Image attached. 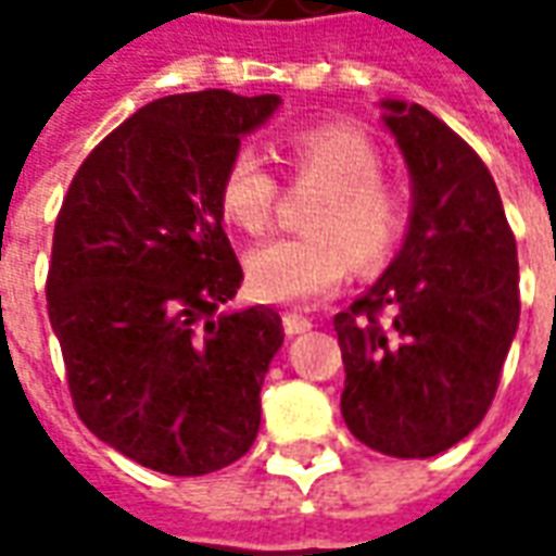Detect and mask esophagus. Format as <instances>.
<instances>
[{
    "label": "esophagus",
    "instance_id": "esophagus-1",
    "mask_svg": "<svg viewBox=\"0 0 556 556\" xmlns=\"http://www.w3.org/2000/svg\"><path fill=\"white\" fill-rule=\"evenodd\" d=\"M282 327H286L289 337H298V333H306V330L313 327V321L301 313H286L282 315Z\"/></svg>",
    "mask_w": 556,
    "mask_h": 556
}]
</instances>
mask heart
Instances as JSON below:
<instances>
[{"label": "heart", "mask_w": 556, "mask_h": 556, "mask_svg": "<svg viewBox=\"0 0 556 556\" xmlns=\"http://www.w3.org/2000/svg\"><path fill=\"white\" fill-rule=\"evenodd\" d=\"M301 181L325 184L315 195L306 235H289L247 255V286L265 303H313L345 282L351 262L384 265L410 219L408 190L381 172L384 154L361 127L327 122L301 127L282 142ZM279 184L253 148H238L223 169L217 202L223 219L262 235L274 219Z\"/></svg>", "instance_id": "b5f03b06"}]
</instances>
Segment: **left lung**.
I'll return each mask as SVG.
<instances>
[{
	"instance_id": "obj_1",
	"label": "left lung",
	"mask_w": 556,
	"mask_h": 556,
	"mask_svg": "<svg viewBox=\"0 0 556 556\" xmlns=\"http://www.w3.org/2000/svg\"><path fill=\"white\" fill-rule=\"evenodd\" d=\"M410 172L405 243L333 318L342 417L393 458H429L477 429L518 330V253L497 184L426 106L381 101Z\"/></svg>"
}]
</instances>
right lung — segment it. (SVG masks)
I'll return each mask as SVG.
<instances>
[{
  "instance_id": "add662e5",
  "label": "right lung",
  "mask_w": 556,
  "mask_h": 556,
  "mask_svg": "<svg viewBox=\"0 0 556 556\" xmlns=\"http://www.w3.org/2000/svg\"><path fill=\"white\" fill-rule=\"evenodd\" d=\"M277 94L148 103L83 160L55 217L47 313L79 419L137 465L202 477L258 434L282 345L270 306L219 313L243 270L217 187Z\"/></svg>"
}]
</instances>
